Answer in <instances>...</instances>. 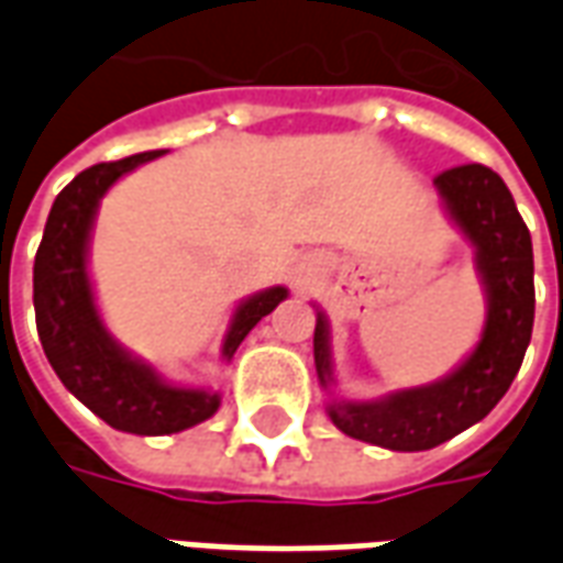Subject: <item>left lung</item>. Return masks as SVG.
Instances as JSON below:
<instances>
[{
  "label": "left lung",
  "instance_id": "1",
  "mask_svg": "<svg viewBox=\"0 0 563 563\" xmlns=\"http://www.w3.org/2000/svg\"><path fill=\"white\" fill-rule=\"evenodd\" d=\"M434 186L449 220L476 250L485 286V325L473 353L449 377L391 391L379 401H331V422L343 434L391 452H422L446 443L495 410L516 379L533 329V246L507 184L485 165H459L437 174ZM313 362L329 389V319L317 310Z\"/></svg>",
  "mask_w": 563,
  "mask_h": 563
}]
</instances>
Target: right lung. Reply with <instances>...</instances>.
<instances>
[{
	"label": "right lung",
	"instance_id": "obj_1",
	"mask_svg": "<svg viewBox=\"0 0 563 563\" xmlns=\"http://www.w3.org/2000/svg\"><path fill=\"white\" fill-rule=\"evenodd\" d=\"M156 156L162 150L99 162L80 172L56 196L32 268L35 325L56 377L111 428L144 437L177 434L220 410L217 391L172 386L141 358L129 355L108 334L92 298L87 250L99 201L123 174ZM286 295L283 286H271L241 301L222 341V355L232 358L258 319L268 317Z\"/></svg>",
	"mask_w": 563,
	"mask_h": 563
}]
</instances>
